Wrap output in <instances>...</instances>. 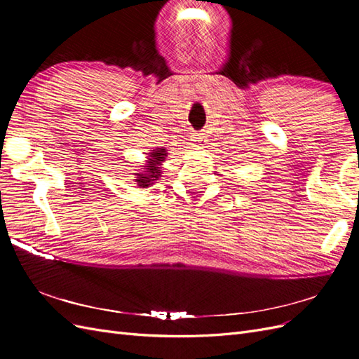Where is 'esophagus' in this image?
Segmentation results:
<instances>
[{"mask_svg":"<svg viewBox=\"0 0 359 359\" xmlns=\"http://www.w3.org/2000/svg\"><path fill=\"white\" fill-rule=\"evenodd\" d=\"M191 140H193V145L196 147L198 149L203 148V147H205V142H206V140H205V136H203V133H194Z\"/></svg>","mask_w":359,"mask_h":359,"instance_id":"1","label":"esophagus"}]
</instances>
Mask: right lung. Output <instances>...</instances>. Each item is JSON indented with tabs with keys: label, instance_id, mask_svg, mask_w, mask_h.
<instances>
[{
	"label": "right lung",
	"instance_id": "right-lung-1",
	"mask_svg": "<svg viewBox=\"0 0 359 359\" xmlns=\"http://www.w3.org/2000/svg\"><path fill=\"white\" fill-rule=\"evenodd\" d=\"M166 149L165 148H157L153 149V153H149V158L147 160L145 165V170L140 173H135L136 175V182L139 187H148L153 184V181L158 180V177L161 175V168H158L161 165V161H165L166 158Z\"/></svg>",
	"mask_w": 359,
	"mask_h": 359
}]
</instances>
